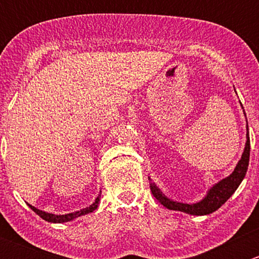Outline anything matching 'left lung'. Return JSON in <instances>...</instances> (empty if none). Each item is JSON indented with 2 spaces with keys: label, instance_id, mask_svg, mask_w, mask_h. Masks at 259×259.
<instances>
[{
  "label": "left lung",
  "instance_id": "1",
  "mask_svg": "<svg viewBox=\"0 0 259 259\" xmlns=\"http://www.w3.org/2000/svg\"><path fill=\"white\" fill-rule=\"evenodd\" d=\"M249 134L247 133V142H245L244 151H243L241 160L238 161L233 173L229 177H227V178L222 179L221 182H218L217 184H214L213 187L208 190L207 195H205L200 202L193 203V204H187V203H180L176 202V200L169 199V198H166L165 195L163 194V192L156 187L155 183L151 182V179L149 178V180H150L151 193H153L154 197L158 199V202L160 203V204H163L165 208H168V209L184 211V213L192 214V215H207V214L213 213V211H215L218 208H221L222 205L232 197V194L236 192L237 188H238L239 184L242 183L243 178L245 177V173H247L248 164H249Z\"/></svg>",
  "mask_w": 259,
  "mask_h": 259
}]
</instances>
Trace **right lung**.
<instances>
[{"label": "right lung", "mask_w": 259, "mask_h": 259, "mask_svg": "<svg viewBox=\"0 0 259 259\" xmlns=\"http://www.w3.org/2000/svg\"><path fill=\"white\" fill-rule=\"evenodd\" d=\"M100 194H101V192H100ZM100 194L98 195V198H96V199H95V202H94L93 204H91V205H89V207L83 208V209H81V210L74 211V213H69V214H61V215H60V214H59V215H57V214L46 213V211H44V210H40V209H37V208L32 207V205H30V204H28V207H30L31 209H32L33 211H35V213L37 214V215H40L41 218H42V219H45L46 222H51V223H65V222H70V221H72V219L77 218V217L85 215V214H88V213H91V211H94V210H95L96 208H98V205H99V202H100V197H101Z\"/></svg>", "instance_id": "obj_1"}]
</instances>
